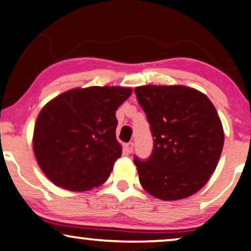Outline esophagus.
Wrapping results in <instances>:
<instances>
[{
	"label": "esophagus",
	"mask_w": 251,
	"mask_h": 251,
	"mask_svg": "<svg viewBox=\"0 0 251 251\" xmlns=\"http://www.w3.org/2000/svg\"><path fill=\"white\" fill-rule=\"evenodd\" d=\"M125 150H126V153H131L132 151H133V143L130 142V143H128V144H126V145H125Z\"/></svg>",
	"instance_id": "obj_1"
}]
</instances>
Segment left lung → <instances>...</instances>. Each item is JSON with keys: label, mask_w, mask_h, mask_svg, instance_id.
<instances>
[{"label": "left lung", "mask_w": 251, "mask_h": 251, "mask_svg": "<svg viewBox=\"0 0 251 251\" xmlns=\"http://www.w3.org/2000/svg\"><path fill=\"white\" fill-rule=\"evenodd\" d=\"M135 94L154 137L150 159L133 160L140 184L163 201L191 197L210 179L224 145L214 104L185 85H142Z\"/></svg>", "instance_id": "obj_1"}]
</instances>
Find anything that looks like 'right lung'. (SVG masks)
Wrapping results in <instances>:
<instances>
[{
	"instance_id": "obj_1",
	"label": "right lung",
	"mask_w": 251,
	"mask_h": 251,
	"mask_svg": "<svg viewBox=\"0 0 251 251\" xmlns=\"http://www.w3.org/2000/svg\"><path fill=\"white\" fill-rule=\"evenodd\" d=\"M131 92L128 87L74 88L43 106L32 142L48 179L73 192L92 190L107 180L122 154L115 112Z\"/></svg>"
}]
</instances>
